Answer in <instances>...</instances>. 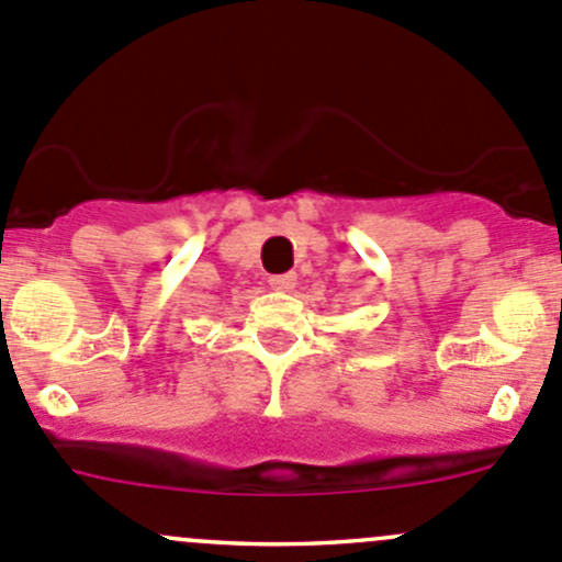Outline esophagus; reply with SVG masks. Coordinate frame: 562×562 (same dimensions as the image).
<instances>
[{
  "label": "esophagus",
  "mask_w": 562,
  "mask_h": 562,
  "mask_svg": "<svg viewBox=\"0 0 562 562\" xmlns=\"http://www.w3.org/2000/svg\"><path fill=\"white\" fill-rule=\"evenodd\" d=\"M268 283L273 289H279V292H289V289H294V283H297V276L294 273H283V276H270Z\"/></svg>",
  "instance_id": "esophagus-1"
}]
</instances>
